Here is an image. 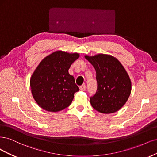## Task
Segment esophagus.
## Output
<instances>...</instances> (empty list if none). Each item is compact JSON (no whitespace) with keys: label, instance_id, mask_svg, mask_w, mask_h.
<instances>
[{"label":"esophagus","instance_id":"esophagus-1","mask_svg":"<svg viewBox=\"0 0 157 157\" xmlns=\"http://www.w3.org/2000/svg\"><path fill=\"white\" fill-rule=\"evenodd\" d=\"M85 88H86V86L85 85H81L80 87H79V89H80V90H85Z\"/></svg>","mask_w":157,"mask_h":157}]
</instances>
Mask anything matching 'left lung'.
<instances>
[{"label":"left lung","instance_id":"obj_1","mask_svg":"<svg viewBox=\"0 0 157 157\" xmlns=\"http://www.w3.org/2000/svg\"><path fill=\"white\" fill-rule=\"evenodd\" d=\"M85 58L96 70L97 90L90 98L98 112L109 114L117 112L127 102L132 89L129 75L119 60L112 55L99 53Z\"/></svg>","mask_w":157,"mask_h":157}]
</instances>
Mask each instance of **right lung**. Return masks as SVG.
<instances>
[{
  "label": "right lung",
  "mask_w": 157,
  "mask_h": 157,
  "mask_svg": "<svg viewBox=\"0 0 157 157\" xmlns=\"http://www.w3.org/2000/svg\"><path fill=\"white\" fill-rule=\"evenodd\" d=\"M79 57L78 53L58 50L39 63L31 77L30 87L40 108L47 112H57L72 103L79 87L68 70Z\"/></svg>",
  "instance_id": "add662e5"
}]
</instances>
